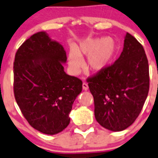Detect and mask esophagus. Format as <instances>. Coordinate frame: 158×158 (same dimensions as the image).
<instances>
[{
  "label": "esophagus",
  "instance_id": "34e87169",
  "mask_svg": "<svg viewBox=\"0 0 158 158\" xmlns=\"http://www.w3.org/2000/svg\"><path fill=\"white\" fill-rule=\"evenodd\" d=\"M83 89L84 90H88V85H87V83H83Z\"/></svg>",
  "mask_w": 158,
  "mask_h": 158
}]
</instances>
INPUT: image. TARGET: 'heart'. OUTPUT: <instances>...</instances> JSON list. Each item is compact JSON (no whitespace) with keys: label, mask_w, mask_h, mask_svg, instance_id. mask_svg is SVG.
Instances as JSON below:
<instances>
[{"label":"heart","mask_w":158,"mask_h":158,"mask_svg":"<svg viewBox=\"0 0 158 158\" xmlns=\"http://www.w3.org/2000/svg\"><path fill=\"white\" fill-rule=\"evenodd\" d=\"M115 44L109 38H87L81 41L68 52V64L71 71L77 74L83 66V56H87V67L94 72L107 68L115 54Z\"/></svg>","instance_id":"b5f03b06"}]
</instances>
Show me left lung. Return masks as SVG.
Listing matches in <instances>:
<instances>
[{
    "label": "left lung",
    "instance_id": "left-lung-1",
    "mask_svg": "<svg viewBox=\"0 0 158 158\" xmlns=\"http://www.w3.org/2000/svg\"><path fill=\"white\" fill-rule=\"evenodd\" d=\"M87 82L96 121L111 131L126 130L139 115L149 92V64L142 45L127 32L119 58Z\"/></svg>",
    "mask_w": 158,
    "mask_h": 158
}]
</instances>
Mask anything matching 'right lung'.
Returning <instances> with one entry per match:
<instances>
[{"label": "right lung", "instance_id": "add662e5", "mask_svg": "<svg viewBox=\"0 0 158 158\" xmlns=\"http://www.w3.org/2000/svg\"><path fill=\"white\" fill-rule=\"evenodd\" d=\"M66 62L63 45L46 31L33 34L15 56V98L26 120L43 134L53 135L68 127L74 101L82 91V81L64 71Z\"/></svg>", "mask_w": 158, "mask_h": 158}]
</instances>
